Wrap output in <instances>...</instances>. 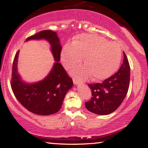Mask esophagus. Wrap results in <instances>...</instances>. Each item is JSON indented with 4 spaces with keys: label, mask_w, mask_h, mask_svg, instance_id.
Returning a JSON list of instances; mask_svg holds the SVG:
<instances>
[{
    "label": "esophagus",
    "mask_w": 148,
    "mask_h": 148,
    "mask_svg": "<svg viewBox=\"0 0 148 148\" xmlns=\"http://www.w3.org/2000/svg\"><path fill=\"white\" fill-rule=\"evenodd\" d=\"M73 84L75 85H78V84H82V81L76 79H75V78L73 79Z\"/></svg>",
    "instance_id": "34e87169"
}]
</instances>
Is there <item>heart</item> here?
I'll use <instances>...</instances> for the list:
<instances>
[{"label":"heart","instance_id":"b5f03b06","mask_svg":"<svg viewBox=\"0 0 148 148\" xmlns=\"http://www.w3.org/2000/svg\"><path fill=\"white\" fill-rule=\"evenodd\" d=\"M122 52L116 42H108L105 38L92 34H82L66 45L62 50V60L66 68L79 63L85 56V65L72 70L77 77L84 79L91 75L93 80L108 78L119 68Z\"/></svg>","mask_w":148,"mask_h":148}]
</instances>
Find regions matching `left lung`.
I'll list each match as a JSON object with an SVG mask.
<instances>
[{
  "instance_id": "1",
  "label": "left lung",
  "mask_w": 148,
  "mask_h": 148,
  "mask_svg": "<svg viewBox=\"0 0 148 148\" xmlns=\"http://www.w3.org/2000/svg\"><path fill=\"white\" fill-rule=\"evenodd\" d=\"M124 59L118 72L102 83L88 84L92 98L85 102L89 111L100 115L109 114L119 108L124 100L130 82V66L124 52Z\"/></svg>"
}]
</instances>
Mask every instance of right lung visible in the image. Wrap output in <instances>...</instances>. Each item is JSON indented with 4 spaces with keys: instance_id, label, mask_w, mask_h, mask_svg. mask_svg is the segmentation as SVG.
Returning a JSON list of instances; mask_svg holds the SVG:
<instances>
[{
    "instance_id": "obj_1",
    "label": "right lung",
    "mask_w": 148,
    "mask_h": 148,
    "mask_svg": "<svg viewBox=\"0 0 148 148\" xmlns=\"http://www.w3.org/2000/svg\"><path fill=\"white\" fill-rule=\"evenodd\" d=\"M44 39L51 46L55 60L53 67L45 79L34 84H27L17 72L19 50L14 58L12 69L11 88L17 100L23 107L36 114L50 115L57 112L62 106L66 92L72 88L73 80L68 75L60 60L62 47L57 34L52 30H44L29 36L25 41Z\"/></svg>"
}]
</instances>
